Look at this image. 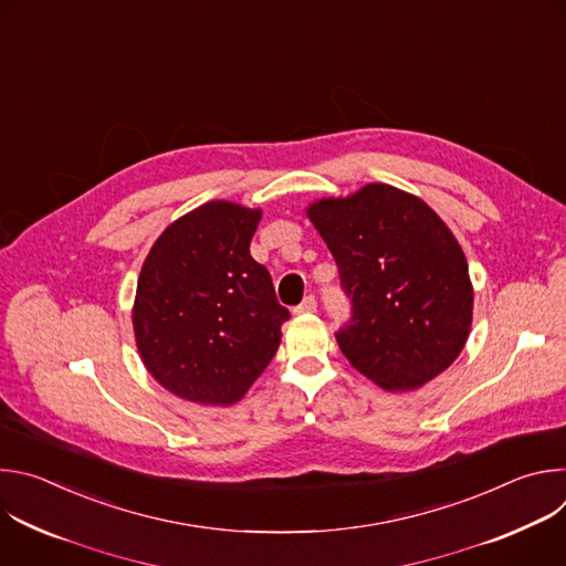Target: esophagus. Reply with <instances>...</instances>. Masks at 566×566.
<instances>
[{
    "label": "esophagus",
    "instance_id": "34e87169",
    "mask_svg": "<svg viewBox=\"0 0 566 566\" xmlns=\"http://www.w3.org/2000/svg\"><path fill=\"white\" fill-rule=\"evenodd\" d=\"M317 308V302H315V297L313 295H306L295 308H293V313H313Z\"/></svg>",
    "mask_w": 566,
    "mask_h": 566
}]
</instances>
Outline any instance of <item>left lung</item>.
Returning <instances> with one entry per match:
<instances>
[{"label":"left lung","mask_w":566,"mask_h":566,"mask_svg":"<svg viewBox=\"0 0 566 566\" xmlns=\"http://www.w3.org/2000/svg\"><path fill=\"white\" fill-rule=\"evenodd\" d=\"M308 219L352 304L336 332L347 360L389 391L417 389L448 369L470 332L472 286L439 214L408 192L369 184L313 203Z\"/></svg>","instance_id":"left-lung-1"}]
</instances>
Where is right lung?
<instances>
[{"mask_svg": "<svg viewBox=\"0 0 566 566\" xmlns=\"http://www.w3.org/2000/svg\"><path fill=\"white\" fill-rule=\"evenodd\" d=\"M262 212L210 201L156 239L138 277L134 334L168 391L230 406L273 360L282 325L271 273L251 258Z\"/></svg>", "mask_w": 566, "mask_h": 566, "instance_id": "obj_1", "label": "right lung"}]
</instances>
